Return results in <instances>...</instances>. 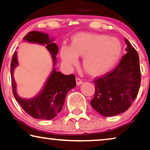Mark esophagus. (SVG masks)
Returning a JSON list of instances; mask_svg holds the SVG:
<instances>
[{
    "mask_svg": "<svg viewBox=\"0 0 150 150\" xmlns=\"http://www.w3.org/2000/svg\"><path fill=\"white\" fill-rule=\"evenodd\" d=\"M76 85H81L82 83H83V81H82L81 79H79V78H76Z\"/></svg>",
    "mask_w": 150,
    "mask_h": 150,
    "instance_id": "34e87169",
    "label": "esophagus"
}]
</instances>
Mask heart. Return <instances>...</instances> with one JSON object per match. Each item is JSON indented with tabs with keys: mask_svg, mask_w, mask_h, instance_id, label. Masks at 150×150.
<instances>
[{
	"mask_svg": "<svg viewBox=\"0 0 150 150\" xmlns=\"http://www.w3.org/2000/svg\"><path fill=\"white\" fill-rule=\"evenodd\" d=\"M122 45L115 38L101 34L79 33L71 39L70 47L62 46L61 58L65 66L71 67L83 57V66L91 75H101L113 67L120 60Z\"/></svg>",
	"mask_w": 150,
	"mask_h": 150,
	"instance_id": "b5f03b06",
	"label": "heart"
}]
</instances>
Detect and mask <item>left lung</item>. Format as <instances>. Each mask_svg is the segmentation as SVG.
<instances>
[{
	"instance_id": "8db88e82",
	"label": "left lung",
	"mask_w": 150,
	"mask_h": 150,
	"mask_svg": "<svg viewBox=\"0 0 150 150\" xmlns=\"http://www.w3.org/2000/svg\"><path fill=\"white\" fill-rule=\"evenodd\" d=\"M126 54L112 71L94 79L95 95L90 102L93 109L104 117L121 114L128 109L141 85L139 58L127 39Z\"/></svg>"
}]
</instances>
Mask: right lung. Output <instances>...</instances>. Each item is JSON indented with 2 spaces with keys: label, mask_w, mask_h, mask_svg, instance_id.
<instances>
[{
  "label": "right lung",
  "mask_w": 150,
  "mask_h": 150,
  "mask_svg": "<svg viewBox=\"0 0 150 150\" xmlns=\"http://www.w3.org/2000/svg\"><path fill=\"white\" fill-rule=\"evenodd\" d=\"M24 41L30 43H37L46 46L47 50L52 57L53 65L57 63L56 55L59 48L52 39L48 34L38 31H31L24 37ZM17 52L13 55L11 63V76L13 93L16 101L20 104L26 113L32 117L40 120H52L62 109L67 93L69 90L76 87L75 76L64 75L57 71L55 68L48 77L44 87L35 97L30 99H24L18 96L16 92V83L13 76L14 69L18 66Z\"/></svg>",
  "instance_id": "add662e5"
}]
</instances>
